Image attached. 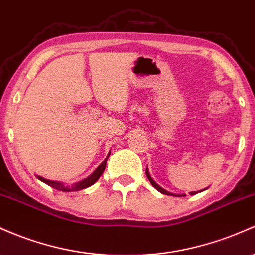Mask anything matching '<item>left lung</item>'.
<instances>
[{
  "label": "left lung",
  "instance_id": "1",
  "mask_svg": "<svg viewBox=\"0 0 255 255\" xmlns=\"http://www.w3.org/2000/svg\"><path fill=\"white\" fill-rule=\"evenodd\" d=\"M146 177H147V179H149V180H150L151 185H152L153 187H155V189L157 190V191L162 192V194H164V195H169V196H185V194H172V192L167 191V190H164L163 187L159 186L158 184L156 183V181L153 180L152 178H151V175H150V173H149V169H147V168H146ZM206 189H207V187H206ZM206 189H203V190H206ZM203 190H200V191H192V192H190V195H195V194H197V192H202Z\"/></svg>",
  "mask_w": 255,
  "mask_h": 255
}]
</instances>
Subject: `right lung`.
Listing matches in <instances>:
<instances>
[{
    "label": "right lung",
    "instance_id": "1",
    "mask_svg": "<svg viewBox=\"0 0 255 255\" xmlns=\"http://www.w3.org/2000/svg\"><path fill=\"white\" fill-rule=\"evenodd\" d=\"M109 156H110V152H109L108 157H106L104 161H103L102 163L99 164V167H98V168L94 170V172L92 173L91 175H88V177H87L86 179H83V180H80V181H77V183H74V184H72V185H65V184L60 183V181L49 180V179L42 178V177H40V175H37V178L40 179L41 181H43L44 184H47V185H49L50 187H53V189L60 190V191H66V192L80 191V190L87 189V187L93 185V184L96 183L98 179L100 178V175H102L103 172H104V170H105L106 161H108Z\"/></svg>",
    "mask_w": 255,
    "mask_h": 255
}]
</instances>
